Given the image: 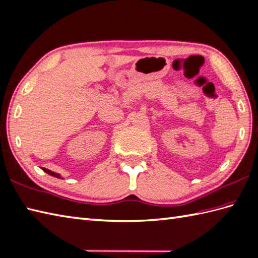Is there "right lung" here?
<instances>
[{"instance_id":"1","label":"right lung","mask_w":258,"mask_h":258,"mask_svg":"<svg viewBox=\"0 0 258 258\" xmlns=\"http://www.w3.org/2000/svg\"><path fill=\"white\" fill-rule=\"evenodd\" d=\"M42 171H43V172H46V173H47V174H49V175H51V176H54V177H58V178H60V175H59V174H56V173H54V172L49 171V169H47V168H45V167H42Z\"/></svg>"}]
</instances>
